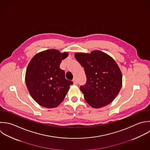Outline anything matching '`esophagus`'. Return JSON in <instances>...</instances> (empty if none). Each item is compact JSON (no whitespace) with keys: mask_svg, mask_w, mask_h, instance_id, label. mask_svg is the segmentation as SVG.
<instances>
[{"mask_svg":"<svg viewBox=\"0 0 150 150\" xmlns=\"http://www.w3.org/2000/svg\"><path fill=\"white\" fill-rule=\"evenodd\" d=\"M72 81H73V83H74V84H77V83H78V82H77V80H76V79L75 78H74V79H73V80H72Z\"/></svg>","mask_w":150,"mask_h":150,"instance_id":"obj_1","label":"esophagus"}]
</instances>
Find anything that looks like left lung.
I'll return each mask as SVG.
<instances>
[{
	"label": "left lung",
	"instance_id": "1",
	"mask_svg": "<svg viewBox=\"0 0 150 150\" xmlns=\"http://www.w3.org/2000/svg\"><path fill=\"white\" fill-rule=\"evenodd\" d=\"M75 58L84 68L86 76V84L80 86L86 102L93 108L110 103L122 86V72L116 61L99 50L76 53Z\"/></svg>",
	"mask_w": 150,
	"mask_h": 150
}]
</instances>
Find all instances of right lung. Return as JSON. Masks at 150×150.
<instances>
[{
    "mask_svg": "<svg viewBox=\"0 0 150 150\" xmlns=\"http://www.w3.org/2000/svg\"><path fill=\"white\" fill-rule=\"evenodd\" d=\"M68 52L61 53L55 49L47 50L35 55L25 72V83L33 99L47 108L57 107L64 99L73 82L65 78L59 68Z\"/></svg>",
    "mask_w": 150,
    "mask_h": 150,
    "instance_id": "obj_1",
    "label": "right lung"
}]
</instances>
